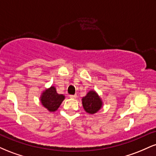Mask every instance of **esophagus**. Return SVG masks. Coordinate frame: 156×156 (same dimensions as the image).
I'll return each mask as SVG.
<instances>
[{"label":"esophagus","instance_id":"34e87169","mask_svg":"<svg viewBox=\"0 0 156 156\" xmlns=\"http://www.w3.org/2000/svg\"><path fill=\"white\" fill-rule=\"evenodd\" d=\"M69 97L70 98H72V99H75V98H77V95H76V94H73V95H69Z\"/></svg>","mask_w":156,"mask_h":156}]
</instances>
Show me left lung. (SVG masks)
I'll list each match as a JSON object with an SVG mask.
<instances>
[{
	"label": "left lung",
	"mask_w": 156,
	"mask_h": 156,
	"mask_svg": "<svg viewBox=\"0 0 156 156\" xmlns=\"http://www.w3.org/2000/svg\"><path fill=\"white\" fill-rule=\"evenodd\" d=\"M83 109L89 114H96L102 108L103 102L95 90H90L82 98Z\"/></svg>",
	"instance_id": "1"
}]
</instances>
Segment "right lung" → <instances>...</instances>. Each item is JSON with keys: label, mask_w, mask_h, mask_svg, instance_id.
I'll list each match as a JSON object with an SVG mask.
<instances>
[{"label": "right lung", "mask_w": 156, "mask_h": 156, "mask_svg": "<svg viewBox=\"0 0 156 156\" xmlns=\"http://www.w3.org/2000/svg\"><path fill=\"white\" fill-rule=\"evenodd\" d=\"M64 99L65 96L64 94H58L54 86H51L42 91L39 98L42 105L50 112H55L59 108Z\"/></svg>", "instance_id": "obj_1"}]
</instances>
